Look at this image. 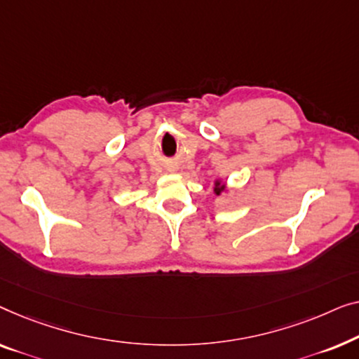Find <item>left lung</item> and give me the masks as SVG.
<instances>
[{
	"instance_id": "1",
	"label": "left lung",
	"mask_w": 359,
	"mask_h": 359,
	"mask_svg": "<svg viewBox=\"0 0 359 359\" xmlns=\"http://www.w3.org/2000/svg\"><path fill=\"white\" fill-rule=\"evenodd\" d=\"M213 191H215V195L219 196V195L228 194L229 189H228V185H226V182H223V179H216L213 182Z\"/></svg>"
}]
</instances>
